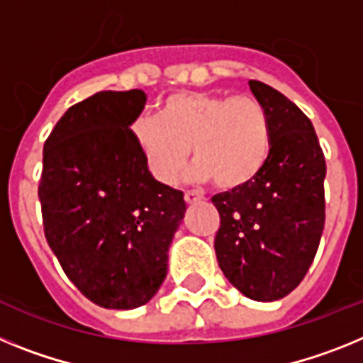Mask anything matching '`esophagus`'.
Masks as SVG:
<instances>
[{
    "mask_svg": "<svg viewBox=\"0 0 363 363\" xmlns=\"http://www.w3.org/2000/svg\"><path fill=\"white\" fill-rule=\"evenodd\" d=\"M184 201H186V203H188V204L199 203V201H203V194H199V191H195V190L186 191V194H184Z\"/></svg>",
    "mask_w": 363,
    "mask_h": 363,
    "instance_id": "obj_1",
    "label": "esophagus"
}]
</instances>
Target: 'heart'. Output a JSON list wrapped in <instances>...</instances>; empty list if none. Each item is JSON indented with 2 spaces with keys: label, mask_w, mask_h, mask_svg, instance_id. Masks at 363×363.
I'll use <instances>...</instances> for the list:
<instances>
[{
  "label": "heart",
  "mask_w": 363,
  "mask_h": 363,
  "mask_svg": "<svg viewBox=\"0 0 363 363\" xmlns=\"http://www.w3.org/2000/svg\"><path fill=\"white\" fill-rule=\"evenodd\" d=\"M133 140L151 177L162 184L177 181L191 150V179H213L219 190L238 191L269 162L272 122L250 94L184 91L164 100L155 116L135 122Z\"/></svg>",
  "instance_id": "obj_1"
}]
</instances>
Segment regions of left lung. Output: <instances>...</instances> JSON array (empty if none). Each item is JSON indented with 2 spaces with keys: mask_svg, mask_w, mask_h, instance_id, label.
<instances>
[{
  "mask_svg": "<svg viewBox=\"0 0 363 363\" xmlns=\"http://www.w3.org/2000/svg\"><path fill=\"white\" fill-rule=\"evenodd\" d=\"M272 122V153L250 186L212 197L220 217L216 256L239 292L256 301L291 294L316 256L325 225V157L313 122L263 82H248Z\"/></svg>",
  "mask_w": 363,
  "mask_h": 363,
  "instance_id": "obj_1",
  "label": "left lung"
}]
</instances>
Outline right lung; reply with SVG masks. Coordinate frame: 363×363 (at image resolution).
Segmentation results:
<instances>
[{
	"label": "right lung",
	"mask_w": 363,
	"mask_h": 363,
	"mask_svg": "<svg viewBox=\"0 0 363 363\" xmlns=\"http://www.w3.org/2000/svg\"><path fill=\"white\" fill-rule=\"evenodd\" d=\"M146 93L100 91L69 107L43 146L38 186L50 250L78 291L104 308L147 303L168 274L186 212L182 191L155 181L131 124Z\"/></svg>",
	"instance_id": "add662e5"
}]
</instances>
